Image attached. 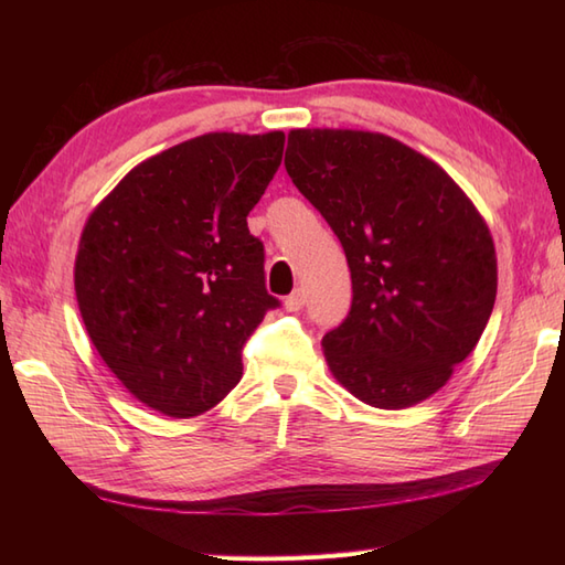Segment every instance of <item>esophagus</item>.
I'll use <instances>...</instances> for the list:
<instances>
[{
  "label": "esophagus",
  "mask_w": 565,
  "mask_h": 565,
  "mask_svg": "<svg viewBox=\"0 0 565 565\" xmlns=\"http://www.w3.org/2000/svg\"><path fill=\"white\" fill-rule=\"evenodd\" d=\"M303 303H306V294L301 289H296L291 296H286V301H284L286 310H291V313H296V310H301Z\"/></svg>",
  "instance_id": "obj_1"
}]
</instances>
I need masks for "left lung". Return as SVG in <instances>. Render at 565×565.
<instances>
[{"instance_id":"8db88e82","label":"left lung","mask_w":565,"mask_h":565,"mask_svg":"<svg viewBox=\"0 0 565 565\" xmlns=\"http://www.w3.org/2000/svg\"><path fill=\"white\" fill-rule=\"evenodd\" d=\"M284 164L352 271L350 313L322 338L332 376L383 411L429 398L495 306V245L481 213L437 162L369 130H291Z\"/></svg>"}]
</instances>
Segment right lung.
I'll use <instances>...</instances> for the list:
<instances>
[{"instance_id":"1","label":"right lung","mask_w":565,"mask_h":565,"mask_svg":"<svg viewBox=\"0 0 565 565\" xmlns=\"http://www.w3.org/2000/svg\"><path fill=\"white\" fill-rule=\"evenodd\" d=\"M284 134H206L130 170L89 215L77 306L104 364L152 411L194 417L243 379V347L279 298L247 215Z\"/></svg>"}]
</instances>
